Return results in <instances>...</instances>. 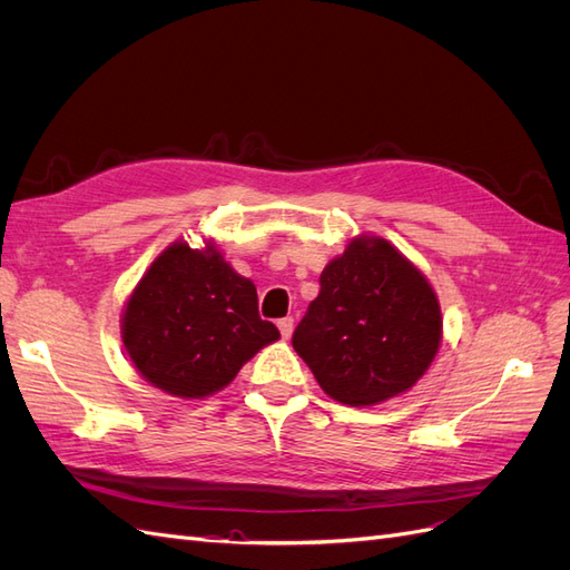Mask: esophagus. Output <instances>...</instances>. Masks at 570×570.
I'll return each instance as SVG.
<instances>
[{
	"label": "esophagus",
	"mask_w": 570,
	"mask_h": 570,
	"mask_svg": "<svg viewBox=\"0 0 570 570\" xmlns=\"http://www.w3.org/2000/svg\"><path fill=\"white\" fill-rule=\"evenodd\" d=\"M278 331L283 335V340H289L292 337V331H295V318L292 316H285L278 321Z\"/></svg>",
	"instance_id": "1"
}]
</instances>
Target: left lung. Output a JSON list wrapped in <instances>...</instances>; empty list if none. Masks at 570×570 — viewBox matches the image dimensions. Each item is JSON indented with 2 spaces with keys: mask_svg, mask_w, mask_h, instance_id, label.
Returning a JSON list of instances; mask_svg holds the SVG:
<instances>
[{
  "mask_svg": "<svg viewBox=\"0 0 570 570\" xmlns=\"http://www.w3.org/2000/svg\"><path fill=\"white\" fill-rule=\"evenodd\" d=\"M442 344V312L423 271L385 237H352L321 273L292 347L321 390L347 406L409 392Z\"/></svg>",
  "mask_w": 570,
  "mask_h": 570,
  "instance_id": "8db88e82",
  "label": "left lung"
}]
</instances>
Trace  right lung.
I'll return each mask as SVG.
<instances>
[{
	"label": "right lung",
	"mask_w": 570,
	"mask_h": 570,
	"mask_svg": "<svg viewBox=\"0 0 570 570\" xmlns=\"http://www.w3.org/2000/svg\"><path fill=\"white\" fill-rule=\"evenodd\" d=\"M256 287L214 239L170 243L135 285L120 340L135 371L180 400H204L235 381L247 361L281 337L258 316Z\"/></svg>",
	"instance_id": "obj_1"
}]
</instances>
